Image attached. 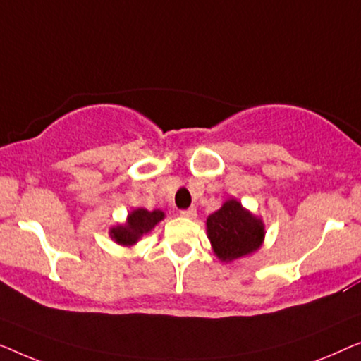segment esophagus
<instances>
[{"label": "esophagus", "instance_id": "obj_1", "mask_svg": "<svg viewBox=\"0 0 361 361\" xmlns=\"http://www.w3.org/2000/svg\"><path fill=\"white\" fill-rule=\"evenodd\" d=\"M180 214L183 217H186V219H195V217H196V209H195V207H190V209L180 211Z\"/></svg>", "mask_w": 361, "mask_h": 361}]
</instances>
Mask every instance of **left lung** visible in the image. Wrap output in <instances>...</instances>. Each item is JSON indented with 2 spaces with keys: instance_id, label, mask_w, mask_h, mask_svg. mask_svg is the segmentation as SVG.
Masks as SVG:
<instances>
[{
  "instance_id": "left-lung-1",
  "label": "left lung",
  "mask_w": 361,
  "mask_h": 361,
  "mask_svg": "<svg viewBox=\"0 0 361 361\" xmlns=\"http://www.w3.org/2000/svg\"><path fill=\"white\" fill-rule=\"evenodd\" d=\"M206 231L212 252L224 263L253 255L263 245L267 233L262 217L243 207L235 197L207 217Z\"/></svg>"
}]
</instances>
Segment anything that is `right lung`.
Returning <instances> with one entry per match:
<instances>
[{
    "label": "right lung",
    "mask_w": 361,
    "mask_h": 361,
    "mask_svg": "<svg viewBox=\"0 0 361 361\" xmlns=\"http://www.w3.org/2000/svg\"><path fill=\"white\" fill-rule=\"evenodd\" d=\"M165 219V212L160 209L147 211L144 207L132 209L126 222L116 224L109 229V237L123 247H134L142 237L152 232V229Z\"/></svg>",
    "instance_id": "1"
}]
</instances>
